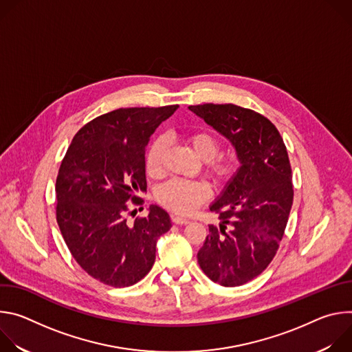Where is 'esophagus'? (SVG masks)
Returning <instances> with one entry per match:
<instances>
[{"mask_svg":"<svg viewBox=\"0 0 352 352\" xmlns=\"http://www.w3.org/2000/svg\"><path fill=\"white\" fill-rule=\"evenodd\" d=\"M171 220H173L174 224H179V226H184V224H188V223H189V220L182 219V217H179V216H173Z\"/></svg>","mask_w":352,"mask_h":352,"instance_id":"obj_1","label":"esophagus"}]
</instances>
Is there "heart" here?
<instances>
[{"instance_id":"b5f03b06","label":"heart","mask_w":352,"mask_h":352,"mask_svg":"<svg viewBox=\"0 0 352 352\" xmlns=\"http://www.w3.org/2000/svg\"><path fill=\"white\" fill-rule=\"evenodd\" d=\"M188 142L199 159L206 164L208 174L217 182L224 184L231 179L236 171V160L231 156H219L221 152L220 139L208 131H197L188 136ZM167 148V140L163 136L150 143L144 167L148 175L159 177L163 173V160ZM210 196V188L205 181L171 179L160 186L157 192L159 202L178 214H189Z\"/></svg>"}]
</instances>
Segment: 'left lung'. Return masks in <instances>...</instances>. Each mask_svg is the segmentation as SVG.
<instances>
[{
    "instance_id": "obj_1",
    "label": "left lung",
    "mask_w": 352,
    "mask_h": 352,
    "mask_svg": "<svg viewBox=\"0 0 352 352\" xmlns=\"http://www.w3.org/2000/svg\"><path fill=\"white\" fill-rule=\"evenodd\" d=\"M189 110L231 142L241 163L210 206L221 224L209 226L197 263L220 285H242L270 265L284 235L294 197L287 147L272 121L254 110L213 103Z\"/></svg>"
}]
</instances>
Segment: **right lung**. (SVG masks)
<instances>
[{
    "mask_svg": "<svg viewBox=\"0 0 352 352\" xmlns=\"http://www.w3.org/2000/svg\"><path fill=\"white\" fill-rule=\"evenodd\" d=\"M178 106L118 109L74 136L57 182V223L78 265L111 287H129L153 267L156 242L171 228L166 210L152 205L128 223L126 202L146 190L148 138Z\"/></svg>",
    "mask_w": 352,
    "mask_h": 352,
    "instance_id": "add662e5",
    "label": "right lung"
}]
</instances>
